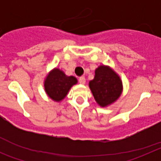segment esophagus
<instances>
[{"instance_id": "esophagus-1", "label": "esophagus", "mask_w": 161, "mask_h": 161, "mask_svg": "<svg viewBox=\"0 0 161 161\" xmlns=\"http://www.w3.org/2000/svg\"><path fill=\"white\" fill-rule=\"evenodd\" d=\"M79 82L80 84H81V85H85V76H80L79 78Z\"/></svg>"}]
</instances>
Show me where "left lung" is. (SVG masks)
Returning <instances> with one entry per match:
<instances>
[{
	"label": "left lung",
	"mask_w": 161,
	"mask_h": 161,
	"mask_svg": "<svg viewBox=\"0 0 161 161\" xmlns=\"http://www.w3.org/2000/svg\"><path fill=\"white\" fill-rule=\"evenodd\" d=\"M90 88L98 105L104 107L120 97L123 85L118 74L108 66H99L95 70L94 79L89 81Z\"/></svg>",
	"instance_id": "8db88e82"
}]
</instances>
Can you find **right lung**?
<instances>
[{
    "mask_svg": "<svg viewBox=\"0 0 161 161\" xmlns=\"http://www.w3.org/2000/svg\"><path fill=\"white\" fill-rule=\"evenodd\" d=\"M77 83L76 77L68 76L63 71L55 68L47 76L44 87L47 94L55 102H60L68 94L72 85Z\"/></svg>",
    "mask_w": 161,
    "mask_h": 161,
    "instance_id": "right-lung-1",
    "label": "right lung"
}]
</instances>
